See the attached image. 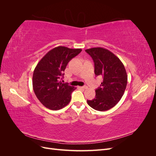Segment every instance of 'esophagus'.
<instances>
[{
  "mask_svg": "<svg viewBox=\"0 0 156 156\" xmlns=\"http://www.w3.org/2000/svg\"><path fill=\"white\" fill-rule=\"evenodd\" d=\"M79 88H82V89H87L88 87L87 86H83V87H79Z\"/></svg>",
  "mask_w": 156,
  "mask_h": 156,
  "instance_id": "obj_1",
  "label": "esophagus"
}]
</instances>
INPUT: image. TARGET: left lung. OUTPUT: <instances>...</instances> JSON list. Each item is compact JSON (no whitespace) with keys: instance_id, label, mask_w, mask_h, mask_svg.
<instances>
[{"instance_id":"obj_1","label":"left lung","mask_w":156,"mask_h":156,"mask_svg":"<svg viewBox=\"0 0 156 156\" xmlns=\"http://www.w3.org/2000/svg\"><path fill=\"white\" fill-rule=\"evenodd\" d=\"M94 62V73L102 76L103 82L96 90V97L87 100L90 107L100 111L115 107L124 95L127 83V75L121 60L112 52L103 48L86 49Z\"/></svg>"}]
</instances>
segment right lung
I'll use <instances>...</instances> for the list:
<instances>
[{"instance_id": "right-lung-1", "label": "right lung", "mask_w": 156, "mask_h": 156, "mask_svg": "<svg viewBox=\"0 0 156 156\" xmlns=\"http://www.w3.org/2000/svg\"><path fill=\"white\" fill-rule=\"evenodd\" d=\"M81 51L58 46L50 50L37 63L33 73V90L45 107L56 111L69 103L71 94L76 88L61 80L68 63Z\"/></svg>"}]
</instances>
